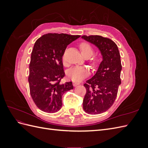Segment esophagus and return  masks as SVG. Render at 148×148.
Masks as SVG:
<instances>
[{
	"label": "esophagus",
	"instance_id": "esophagus-1",
	"mask_svg": "<svg viewBox=\"0 0 148 148\" xmlns=\"http://www.w3.org/2000/svg\"><path fill=\"white\" fill-rule=\"evenodd\" d=\"M73 84L74 86H78V85L79 84V83H77V82H73Z\"/></svg>",
	"mask_w": 148,
	"mask_h": 148
}]
</instances>
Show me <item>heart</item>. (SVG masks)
I'll use <instances>...</instances> for the list:
<instances>
[{
  "label": "heart",
  "mask_w": 148,
  "mask_h": 148,
  "mask_svg": "<svg viewBox=\"0 0 148 148\" xmlns=\"http://www.w3.org/2000/svg\"><path fill=\"white\" fill-rule=\"evenodd\" d=\"M82 55L83 56L90 57L93 54V49L87 42H82L80 44ZM97 60L92 62V64H95ZM89 71L86 66H75L70 68L67 71V75L73 81L81 82L84 78L89 75Z\"/></svg>",
  "instance_id": "heart-1"
}]
</instances>
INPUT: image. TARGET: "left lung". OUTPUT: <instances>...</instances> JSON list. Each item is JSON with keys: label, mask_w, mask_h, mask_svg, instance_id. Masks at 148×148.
Masks as SVG:
<instances>
[{"label": "left lung", "mask_w": 148, "mask_h": 148, "mask_svg": "<svg viewBox=\"0 0 148 148\" xmlns=\"http://www.w3.org/2000/svg\"><path fill=\"white\" fill-rule=\"evenodd\" d=\"M82 38L99 49L102 58L95 75L84 84L86 93L83 102L86 113L99 114L108 110L117 97L121 84L120 52L117 44L109 38L97 35Z\"/></svg>", "instance_id": "left-lung-1"}]
</instances>
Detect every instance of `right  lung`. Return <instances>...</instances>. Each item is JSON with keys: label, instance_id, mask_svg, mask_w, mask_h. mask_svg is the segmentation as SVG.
Masks as SVG:
<instances>
[{"label": "right lung", "instance_id": "obj_1", "mask_svg": "<svg viewBox=\"0 0 148 148\" xmlns=\"http://www.w3.org/2000/svg\"><path fill=\"white\" fill-rule=\"evenodd\" d=\"M79 37V35L49 33L42 36L34 44L28 82L31 97L43 112L59 111L62 106V95L73 89L71 82L60 83L65 77L62 56L66 46Z\"/></svg>", "mask_w": 148, "mask_h": 148}]
</instances>
